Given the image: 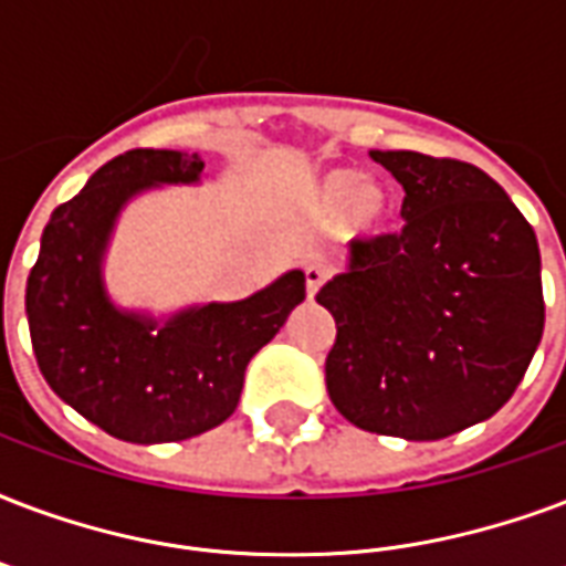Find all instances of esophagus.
Segmentation results:
<instances>
[{"instance_id": "1", "label": "esophagus", "mask_w": 566, "mask_h": 566, "mask_svg": "<svg viewBox=\"0 0 566 566\" xmlns=\"http://www.w3.org/2000/svg\"><path fill=\"white\" fill-rule=\"evenodd\" d=\"M323 282H326V270L317 264H308L305 266V293H308V300H314L317 296V291L323 287Z\"/></svg>"}]
</instances>
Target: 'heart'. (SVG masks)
I'll list each match as a JSON object with an SVG mask.
<instances>
[{
  "label": "heart",
  "mask_w": 566,
  "mask_h": 566,
  "mask_svg": "<svg viewBox=\"0 0 566 566\" xmlns=\"http://www.w3.org/2000/svg\"><path fill=\"white\" fill-rule=\"evenodd\" d=\"M314 205L326 216L340 213V234L347 240H368L386 231L388 205L386 189L359 180L353 168H332L314 187Z\"/></svg>",
  "instance_id": "obj_1"
}]
</instances>
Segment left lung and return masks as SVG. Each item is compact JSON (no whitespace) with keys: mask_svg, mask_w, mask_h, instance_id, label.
I'll return each mask as SVG.
<instances>
[{"mask_svg":"<svg viewBox=\"0 0 566 566\" xmlns=\"http://www.w3.org/2000/svg\"><path fill=\"white\" fill-rule=\"evenodd\" d=\"M403 187L398 234L356 240L317 302L335 317L326 388L350 424L430 442L495 416L546 321L534 228L463 159L370 150Z\"/></svg>","mask_w":566,"mask_h":566,"instance_id":"left-lung-1","label":"left lung"}]
</instances>
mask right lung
Instances as JSON below:
<instances>
[{"label":"right lung","instance_id":"right-lung-1","mask_svg":"<svg viewBox=\"0 0 566 566\" xmlns=\"http://www.w3.org/2000/svg\"><path fill=\"white\" fill-rule=\"evenodd\" d=\"M198 154L136 148L101 166L53 210L25 282V317L43 379L109 437L154 446L213 430L237 409L245 365L305 300L300 270L243 302H210L166 326L120 314L101 258L120 205L154 184H192Z\"/></svg>","mask_w":566,"mask_h":566}]
</instances>
